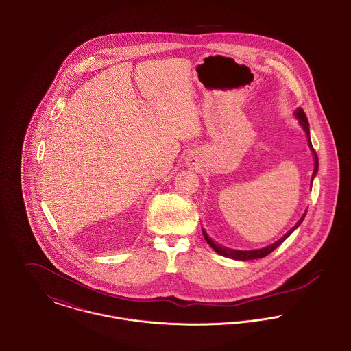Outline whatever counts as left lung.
<instances>
[{
	"label": "left lung",
	"mask_w": 351,
	"mask_h": 351,
	"mask_svg": "<svg viewBox=\"0 0 351 351\" xmlns=\"http://www.w3.org/2000/svg\"><path fill=\"white\" fill-rule=\"evenodd\" d=\"M295 114H296V117L299 119V123H300L301 125H302V128H304V131H305V134H306V138H308V143H309V147H311V150L313 152V156H315V170H313V174H312V180H313V177L316 176V173H317V169H319V160H317V155H316V151L313 150V147H312V143H311V138H309V124H308V119H306V116H305V113H304V110L299 108L296 112H295ZM304 217H305V213L302 215V217H301L300 220L298 221V224L293 227V228H291L281 239H278L276 243H273V245H270V246H267V247H263V249H259V250H250V251H241V250H232V249H227V247H221V246H219V245H216V243H213L212 242V239L206 235V232L202 230V235H204V238H205V241L208 242V245L213 249V250L216 251V252H219L220 255H223V256H227V258H232V259H238V261H249V259H258V258H263V256H266V255H269L270 252L273 250H276L299 226L301 224V221L304 220Z\"/></svg>",
	"instance_id": "left-lung-1"
}]
</instances>
